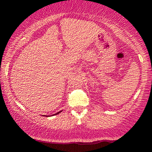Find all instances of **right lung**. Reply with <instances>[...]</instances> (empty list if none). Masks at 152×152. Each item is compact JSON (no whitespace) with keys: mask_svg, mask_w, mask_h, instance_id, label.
Segmentation results:
<instances>
[{"mask_svg":"<svg viewBox=\"0 0 152 152\" xmlns=\"http://www.w3.org/2000/svg\"><path fill=\"white\" fill-rule=\"evenodd\" d=\"M59 113H61V112H59V113H56V114H54V115H57V114H59Z\"/></svg>","mask_w":152,"mask_h":152,"instance_id":"1","label":"right lung"}]
</instances>
